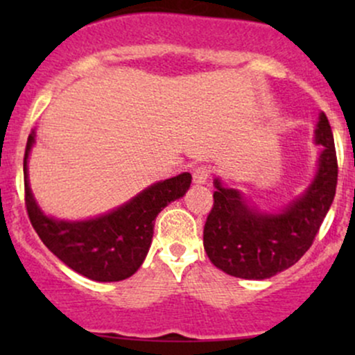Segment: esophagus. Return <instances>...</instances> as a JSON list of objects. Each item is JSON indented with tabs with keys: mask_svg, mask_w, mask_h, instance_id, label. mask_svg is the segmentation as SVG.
Masks as SVG:
<instances>
[{
	"mask_svg": "<svg viewBox=\"0 0 355 355\" xmlns=\"http://www.w3.org/2000/svg\"><path fill=\"white\" fill-rule=\"evenodd\" d=\"M193 183H197V185H203V183L209 182L210 178V170L207 168V166H198V168L193 170Z\"/></svg>",
	"mask_w": 355,
	"mask_h": 355,
	"instance_id": "obj_1",
	"label": "esophagus"
}]
</instances>
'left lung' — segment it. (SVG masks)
<instances>
[{
    "instance_id": "left-lung-1",
    "label": "left lung",
    "mask_w": 355,
    "mask_h": 355,
    "mask_svg": "<svg viewBox=\"0 0 355 355\" xmlns=\"http://www.w3.org/2000/svg\"><path fill=\"white\" fill-rule=\"evenodd\" d=\"M315 145L322 150L311 185L274 214L260 211L242 191L215 178L214 207L203 229V247L215 267L239 279L263 280L294 266L311 248L337 187L336 146L325 113L317 121Z\"/></svg>"
}]
</instances>
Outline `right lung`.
I'll return each instance as SVG.
<instances>
[{
  "label": "right lung",
  "instance_id": "obj_1",
  "mask_svg": "<svg viewBox=\"0 0 355 355\" xmlns=\"http://www.w3.org/2000/svg\"><path fill=\"white\" fill-rule=\"evenodd\" d=\"M35 144L30 133L24 150V202L42 242L64 266L96 282H118L144 263L153 237L155 218L170 202L190 189L191 175L180 173L141 190L118 209L87 220L48 217L36 203L28 180V157Z\"/></svg>",
  "mask_w": 355,
  "mask_h": 355
}]
</instances>
